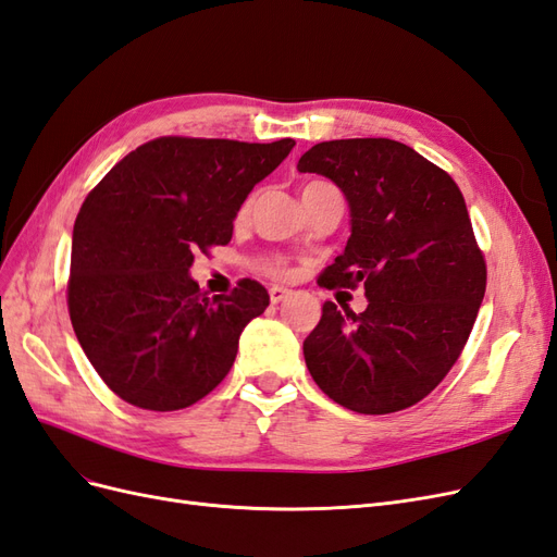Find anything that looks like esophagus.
<instances>
[{
    "label": "esophagus",
    "mask_w": 557,
    "mask_h": 557,
    "mask_svg": "<svg viewBox=\"0 0 557 557\" xmlns=\"http://www.w3.org/2000/svg\"><path fill=\"white\" fill-rule=\"evenodd\" d=\"M285 297H288V288H281V285H272V288H269V299H272L274 305H278Z\"/></svg>",
    "instance_id": "34e87169"
}]
</instances>
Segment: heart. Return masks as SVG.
I'll list each match as a JSON object with an SVG mask.
<instances>
[{
    "mask_svg": "<svg viewBox=\"0 0 557 557\" xmlns=\"http://www.w3.org/2000/svg\"><path fill=\"white\" fill-rule=\"evenodd\" d=\"M315 183H320V181H311V183H307V185H305V188H309V185H315ZM305 188H301V190H305ZM246 209H248V207H244V211H246ZM267 267L272 269V272H278V267H276V264H267Z\"/></svg>",
    "mask_w": 557,
    "mask_h": 557,
    "instance_id": "heart-1",
    "label": "heart"
}]
</instances>
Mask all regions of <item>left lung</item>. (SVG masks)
I'll return each mask as SVG.
<instances>
[{
	"instance_id": "left-lung-1",
	"label": "left lung",
	"mask_w": 557,
	"mask_h": 557,
	"mask_svg": "<svg viewBox=\"0 0 557 557\" xmlns=\"http://www.w3.org/2000/svg\"><path fill=\"white\" fill-rule=\"evenodd\" d=\"M299 172L339 188L350 237L323 288L364 285L367 309L325 301L305 360L330 399L358 413H395L428 397L474 327L485 260L455 181L407 144L336 139L309 148Z\"/></svg>"
}]
</instances>
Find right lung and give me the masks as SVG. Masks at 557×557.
<instances>
[{
  "instance_id": "right-lung-1",
  "label": "right lung",
  "mask_w": 557,
  "mask_h": 557,
  "mask_svg": "<svg viewBox=\"0 0 557 557\" xmlns=\"http://www.w3.org/2000/svg\"><path fill=\"white\" fill-rule=\"evenodd\" d=\"M293 146L160 137L83 201L66 305L83 352L117 397L176 411L227 376L269 295L246 278L232 295L209 297L190 267L195 252L230 244L248 193Z\"/></svg>"
}]
</instances>
